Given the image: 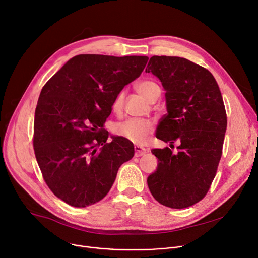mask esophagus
<instances>
[{"mask_svg":"<svg viewBox=\"0 0 258 258\" xmlns=\"http://www.w3.org/2000/svg\"><path fill=\"white\" fill-rule=\"evenodd\" d=\"M135 156L136 157H140V156H143L145 153H147V149H144L142 147H140V145H135Z\"/></svg>","mask_w":258,"mask_h":258,"instance_id":"1","label":"esophagus"}]
</instances>
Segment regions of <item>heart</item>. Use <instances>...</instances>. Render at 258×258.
<instances>
[{
  "label": "heart",
  "mask_w": 258,
  "mask_h": 258,
  "mask_svg": "<svg viewBox=\"0 0 258 258\" xmlns=\"http://www.w3.org/2000/svg\"><path fill=\"white\" fill-rule=\"evenodd\" d=\"M136 89L140 95L151 102L156 97L160 95V87L152 80H141L136 84ZM124 101V93L120 92L113 101V109L120 111ZM154 131V123L145 119H128L121 122L115 127V133L118 136L127 139L135 144H142L147 137Z\"/></svg>",
  "instance_id": "b5f03b06"
}]
</instances>
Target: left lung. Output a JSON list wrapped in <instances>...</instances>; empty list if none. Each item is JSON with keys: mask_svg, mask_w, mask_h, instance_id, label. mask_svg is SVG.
Listing matches in <instances>:
<instances>
[{"mask_svg": "<svg viewBox=\"0 0 258 258\" xmlns=\"http://www.w3.org/2000/svg\"><path fill=\"white\" fill-rule=\"evenodd\" d=\"M145 73L159 78L165 89L167 113L156 137L171 148L179 143L177 153L152 150L158 167L148 185L159 204L188 208L207 195L221 158L227 113L220 89L207 69L184 58L154 55Z\"/></svg>", "mask_w": 258, "mask_h": 258, "instance_id": "8db88e82", "label": "left lung"}]
</instances>
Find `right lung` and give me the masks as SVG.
<instances>
[{
    "label": "right lung",
    "mask_w": 258,
    "mask_h": 258,
    "mask_svg": "<svg viewBox=\"0 0 258 258\" xmlns=\"http://www.w3.org/2000/svg\"><path fill=\"white\" fill-rule=\"evenodd\" d=\"M149 58L79 54L43 86L33 122V150L44 181L64 203L92 206L106 196L119 167L133 158L123 137L107 141L104 122L115 97Z\"/></svg>",
    "instance_id": "1"
}]
</instances>
